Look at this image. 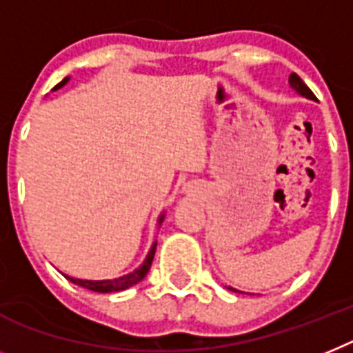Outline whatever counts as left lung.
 Segmentation results:
<instances>
[{
  "label": "left lung",
  "instance_id": "1",
  "mask_svg": "<svg viewBox=\"0 0 353 353\" xmlns=\"http://www.w3.org/2000/svg\"><path fill=\"white\" fill-rule=\"evenodd\" d=\"M288 84H290V86H292V88L299 93V95H303V97L312 99V101H317L316 95H314V93H312V90L308 88L307 84L303 83L301 77H299L298 74H290V77H288ZM229 288H231V287H229ZM231 290H234V288H231ZM236 292H238V290H236Z\"/></svg>",
  "mask_w": 353,
  "mask_h": 353
}]
</instances>
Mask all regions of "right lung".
<instances>
[{"label":"right lung","mask_w":353,"mask_h":353,"mask_svg":"<svg viewBox=\"0 0 353 353\" xmlns=\"http://www.w3.org/2000/svg\"><path fill=\"white\" fill-rule=\"evenodd\" d=\"M66 83H68V77L63 79V81H61L59 84H55L54 90L63 88V86H65ZM162 222H164V212L160 214L159 225ZM155 250H157V241H155V243H153V245H151L150 252H148V256H145V260L142 261L141 267L133 270V272H130V274L121 276V278L101 279V281H92V279H77V278H70V276H66V278H68L70 281H72V283L79 285V287L88 288V290H93V292H103V294L121 292V290H126V288L133 287V285H137V283H139V281H142V279L145 278V274H148V270H150L151 263H153V256H155Z\"/></svg>","instance_id":"right-lung-1"}]
</instances>
